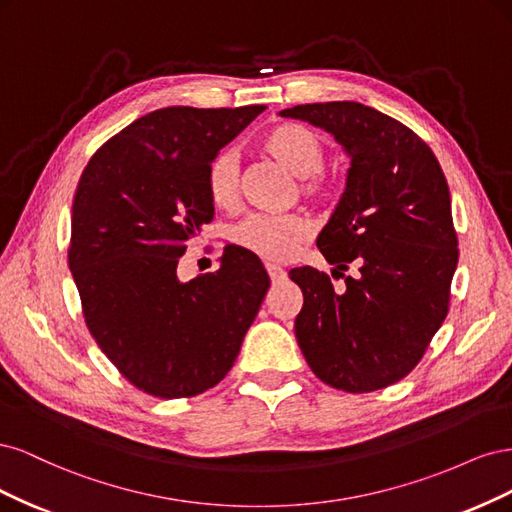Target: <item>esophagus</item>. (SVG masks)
Masks as SVG:
<instances>
[{
    "label": "esophagus",
    "mask_w": 512,
    "mask_h": 512,
    "mask_svg": "<svg viewBox=\"0 0 512 512\" xmlns=\"http://www.w3.org/2000/svg\"><path fill=\"white\" fill-rule=\"evenodd\" d=\"M267 273H269V277H271V282L273 284H282L284 280H286V271L282 269V267H277V265H273V262H267Z\"/></svg>",
    "instance_id": "34e87169"
}]
</instances>
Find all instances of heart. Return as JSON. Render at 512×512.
Instances as JSON below:
<instances>
[{"label":"heart","instance_id":"obj_1","mask_svg":"<svg viewBox=\"0 0 512 512\" xmlns=\"http://www.w3.org/2000/svg\"><path fill=\"white\" fill-rule=\"evenodd\" d=\"M260 151L297 177L305 198L318 200L329 192L322 173L327 147L318 132L303 123H280L260 141ZM207 194L215 209L230 211L239 203V164L232 151H222L207 166ZM312 237V226L299 215H247L230 230V241L262 260L284 262Z\"/></svg>","mask_w":512,"mask_h":512}]
</instances>
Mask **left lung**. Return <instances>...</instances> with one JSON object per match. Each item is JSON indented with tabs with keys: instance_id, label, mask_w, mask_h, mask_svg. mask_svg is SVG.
<instances>
[{
	"instance_id": "1",
	"label": "left lung",
	"mask_w": 512,
	"mask_h": 512,
	"mask_svg": "<svg viewBox=\"0 0 512 512\" xmlns=\"http://www.w3.org/2000/svg\"><path fill=\"white\" fill-rule=\"evenodd\" d=\"M327 130L350 156L346 190L318 235L346 288L312 267L290 271L303 290L294 335L307 365L333 389L371 393L406 378L442 327L457 269L448 183L423 138L359 102L286 108Z\"/></svg>"
}]
</instances>
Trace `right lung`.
<instances>
[{
    "instance_id": "1",
    "label": "right lung",
    "mask_w": 512,
    "mask_h": 512,
    "mask_svg": "<svg viewBox=\"0 0 512 512\" xmlns=\"http://www.w3.org/2000/svg\"><path fill=\"white\" fill-rule=\"evenodd\" d=\"M265 108H160L83 170L68 265L89 333L147 395L194 397L218 384L265 299V267L237 245L215 273L177 277L190 239L213 220L209 162Z\"/></svg>"
}]
</instances>
